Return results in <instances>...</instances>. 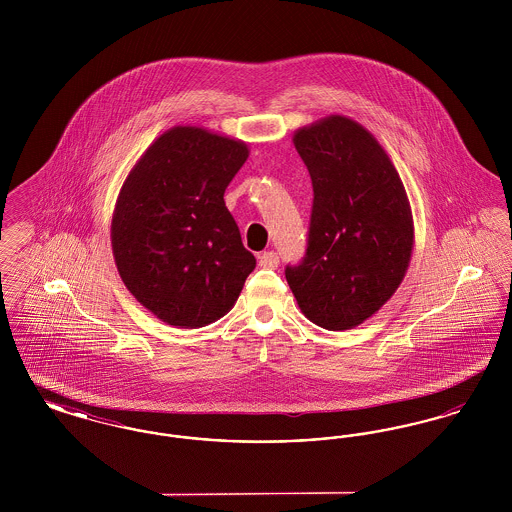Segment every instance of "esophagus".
I'll return each mask as SVG.
<instances>
[{"mask_svg": "<svg viewBox=\"0 0 512 512\" xmlns=\"http://www.w3.org/2000/svg\"><path fill=\"white\" fill-rule=\"evenodd\" d=\"M278 263H280V257L274 251H265V253L259 255V267L276 268Z\"/></svg>", "mask_w": 512, "mask_h": 512, "instance_id": "obj_1", "label": "esophagus"}]
</instances>
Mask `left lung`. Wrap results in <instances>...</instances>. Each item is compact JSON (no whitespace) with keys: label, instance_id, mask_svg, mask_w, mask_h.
Returning <instances> with one entry per match:
<instances>
[{"label":"left lung","instance_id":"obj_1","mask_svg":"<svg viewBox=\"0 0 512 512\" xmlns=\"http://www.w3.org/2000/svg\"><path fill=\"white\" fill-rule=\"evenodd\" d=\"M313 180L309 244L286 280L301 313L326 330H349L378 313L413 257L411 203L386 149L345 115L293 132Z\"/></svg>","mask_w":512,"mask_h":512}]
</instances>
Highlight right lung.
I'll list each match as a JSON object with an SVG mask.
<instances>
[{
	"label": "right lung",
	"instance_id": "1",
	"mask_svg": "<svg viewBox=\"0 0 512 512\" xmlns=\"http://www.w3.org/2000/svg\"><path fill=\"white\" fill-rule=\"evenodd\" d=\"M247 157L242 140L178 124L122 184L111 220L115 265L128 292L165 324L201 328L224 317L255 268L224 203Z\"/></svg>",
	"mask_w": 512,
	"mask_h": 512
}]
</instances>
